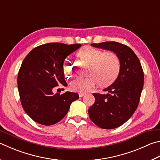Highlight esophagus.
Segmentation results:
<instances>
[{
  "mask_svg": "<svg viewBox=\"0 0 160 160\" xmlns=\"http://www.w3.org/2000/svg\"><path fill=\"white\" fill-rule=\"evenodd\" d=\"M85 94H86L85 93L80 92V93H79V97H84V96H85Z\"/></svg>",
  "mask_w": 160,
  "mask_h": 160,
  "instance_id": "1",
  "label": "esophagus"
}]
</instances>
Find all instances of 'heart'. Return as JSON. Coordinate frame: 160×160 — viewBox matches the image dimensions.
I'll return each mask as SVG.
<instances>
[{"label":"heart","mask_w":160,"mask_h":160,"mask_svg":"<svg viewBox=\"0 0 160 160\" xmlns=\"http://www.w3.org/2000/svg\"><path fill=\"white\" fill-rule=\"evenodd\" d=\"M80 58L91 63L89 75L86 78H78L71 82L70 88L75 92H87L99 82L101 86L111 85L117 79L120 72V61L115 52H103L98 49L85 47L78 53ZM73 63L66 58L63 63L65 74L70 76L73 71Z\"/></svg>","instance_id":"obj_1"}]
</instances>
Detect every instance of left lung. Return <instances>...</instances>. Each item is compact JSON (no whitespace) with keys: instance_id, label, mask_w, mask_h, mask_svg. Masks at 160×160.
<instances>
[{"instance_id":"1","label":"left lung","mask_w":160,"mask_h":160,"mask_svg":"<svg viewBox=\"0 0 160 160\" xmlns=\"http://www.w3.org/2000/svg\"><path fill=\"white\" fill-rule=\"evenodd\" d=\"M92 46L110 50L118 55L121 68L106 94L94 93L95 102L88 110L91 120L102 129H115L132 117L138 105L143 88L144 75L140 61L133 51L118 42L92 43Z\"/></svg>"}]
</instances>
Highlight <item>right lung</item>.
<instances>
[{
    "instance_id": "obj_1",
    "label": "right lung",
    "mask_w": 160,
    "mask_h": 160,
    "mask_svg": "<svg viewBox=\"0 0 160 160\" xmlns=\"http://www.w3.org/2000/svg\"><path fill=\"white\" fill-rule=\"evenodd\" d=\"M81 47L80 44L66 45L50 42L33 49L23 61L18 72L17 84L22 106L37 123L52 125L67 114L78 93L54 94L59 85L67 86L63 63L66 57Z\"/></svg>"
}]
</instances>
